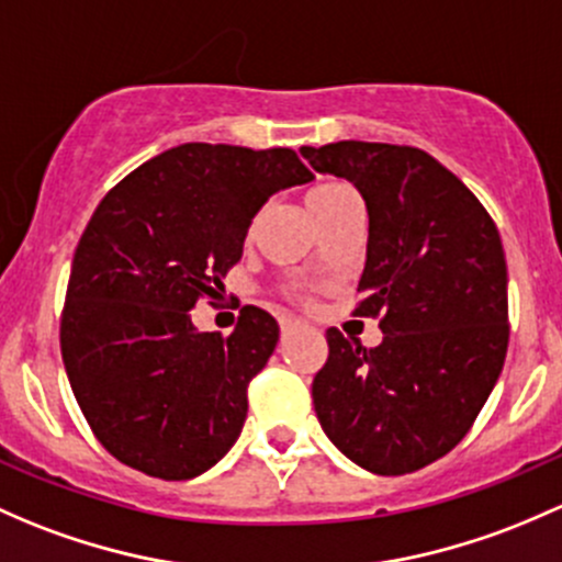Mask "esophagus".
<instances>
[{"instance_id": "1", "label": "esophagus", "mask_w": 562, "mask_h": 562, "mask_svg": "<svg viewBox=\"0 0 562 562\" xmlns=\"http://www.w3.org/2000/svg\"><path fill=\"white\" fill-rule=\"evenodd\" d=\"M299 328H304V321H299V317H282L280 321L282 336H291L293 330H299Z\"/></svg>"}]
</instances>
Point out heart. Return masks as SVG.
Instances as JSON below:
<instances>
[{
	"label": "heart",
	"mask_w": 562,
	"mask_h": 562,
	"mask_svg": "<svg viewBox=\"0 0 562 562\" xmlns=\"http://www.w3.org/2000/svg\"><path fill=\"white\" fill-rule=\"evenodd\" d=\"M352 196H356V193H352L350 186L328 180V182H321V186H315L310 193H306V210L312 212L315 221H321V217H326L336 204H341L345 199H352Z\"/></svg>",
	"instance_id": "heart-1"
}]
</instances>
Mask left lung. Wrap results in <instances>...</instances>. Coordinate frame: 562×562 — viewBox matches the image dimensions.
Instances as JSON below:
<instances>
[{"instance_id": "8db88e82", "label": "left lung", "mask_w": 562, "mask_h": 562, "mask_svg": "<svg viewBox=\"0 0 562 562\" xmlns=\"http://www.w3.org/2000/svg\"><path fill=\"white\" fill-rule=\"evenodd\" d=\"M315 172L350 180L369 212L358 317H376L366 350L328 328L312 382L317 420L371 474H412L469 434L509 347L501 234L480 199L409 145L301 147Z\"/></svg>"}]
</instances>
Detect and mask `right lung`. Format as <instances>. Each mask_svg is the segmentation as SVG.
Listing matches in <instances>:
<instances>
[{"label":"right lung","instance_id":"right-lung-1","mask_svg":"<svg viewBox=\"0 0 562 562\" xmlns=\"http://www.w3.org/2000/svg\"><path fill=\"white\" fill-rule=\"evenodd\" d=\"M291 147L186 142L123 177L72 258L61 358L93 436L142 474H204L239 439L247 385L280 339L269 312L241 306L232 336L199 330L271 193L304 186Z\"/></svg>","mask_w":562,"mask_h":562}]
</instances>
